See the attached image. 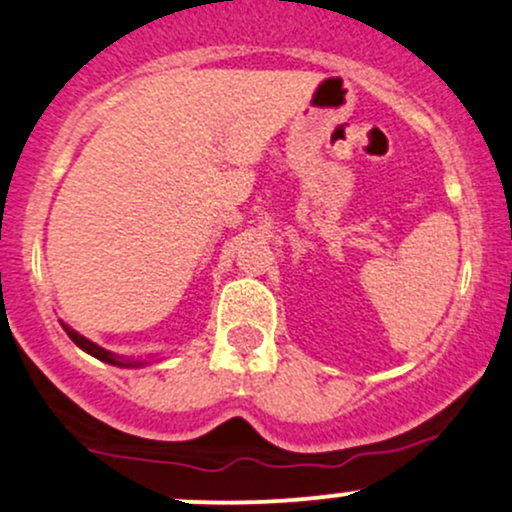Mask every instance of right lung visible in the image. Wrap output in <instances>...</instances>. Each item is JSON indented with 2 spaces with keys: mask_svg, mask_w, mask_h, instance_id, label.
Masks as SVG:
<instances>
[{
  "mask_svg": "<svg viewBox=\"0 0 512 512\" xmlns=\"http://www.w3.org/2000/svg\"><path fill=\"white\" fill-rule=\"evenodd\" d=\"M60 325H63L67 338L75 342V345L80 347V350L87 352V355L101 359V362L114 364V367H128V369H131V367H145V362H140V359H138V362H136V359H121L119 355H114V352H109V350H104V347H99L97 342L87 340V338H84V335L77 333V330H72L70 325H65V323H60Z\"/></svg>",
  "mask_w": 512,
  "mask_h": 512,
  "instance_id": "1",
  "label": "right lung"
}]
</instances>
